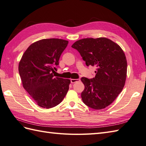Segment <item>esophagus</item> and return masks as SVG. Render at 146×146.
<instances>
[{
	"mask_svg": "<svg viewBox=\"0 0 146 146\" xmlns=\"http://www.w3.org/2000/svg\"><path fill=\"white\" fill-rule=\"evenodd\" d=\"M71 83H76L77 81H79L80 80L79 79H71Z\"/></svg>",
	"mask_w": 146,
	"mask_h": 146,
	"instance_id": "1",
	"label": "esophagus"
}]
</instances>
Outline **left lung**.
Instances as JSON below:
<instances>
[{
  "label": "left lung",
  "mask_w": 146,
  "mask_h": 146,
  "mask_svg": "<svg viewBox=\"0 0 146 146\" xmlns=\"http://www.w3.org/2000/svg\"><path fill=\"white\" fill-rule=\"evenodd\" d=\"M86 65L96 67L93 79L81 78L83 103L94 110L110 105L123 90L127 75V60L119 45L105 37L86 38L74 42Z\"/></svg>",
  "instance_id": "left-lung-1"
}]
</instances>
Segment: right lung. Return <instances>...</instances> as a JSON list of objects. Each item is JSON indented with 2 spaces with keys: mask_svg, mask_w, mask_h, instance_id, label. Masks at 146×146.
I'll return each mask as SVG.
<instances>
[{
  "mask_svg": "<svg viewBox=\"0 0 146 146\" xmlns=\"http://www.w3.org/2000/svg\"><path fill=\"white\" fill-rule=\"evenodd\" d=\"M68 41L42 39L31 44L19 64L22 85L36 104L43 108L59 104L69 90V79L55 77L56 66Z\"/></svg>",
  "mask_w": 146,
  "mask_h": 146,
  "instance_id": "add662e5",
  "label": "right lung"
}]
</instances>
